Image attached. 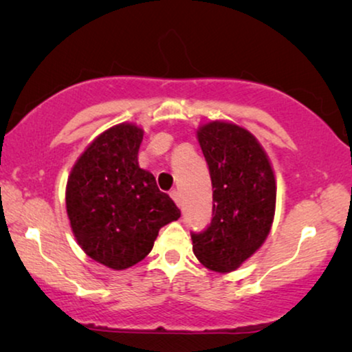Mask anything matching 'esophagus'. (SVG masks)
Returning <instances> with one entry per match:
<instances>
[{
    "label": "esophagus",
    "mask_w": 352,
    "mask_h": 352,
    "mask_svg": "<svg viewBox=\"0 0 352 352\" xmlns=\"http://www.w3.org/2000/svg\"><path fill=\"white\" fill-rule=\"evenodd\" d=\"M171 199L175 200V204L177 205V206H181V194L177 190H171Z\"/></svg>",
    "instance_id": "esophagus-1"
}]
</instances>
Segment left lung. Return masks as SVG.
I'll use <instances>...</instances> for the list:
<instances>
[{"mask_svg":"<svg viewBox=\"0 0 352 352\" xmlns=\"http://www.w3.org/2000/svg\"><path fill=\"white\" fill-rule=\"evenodd\" d=\"M213 184V219L192 234V250L206 269L228 274L259 250L276 213L277 184L267 153L248 129L210 122L197 129Z\"/></svg>","mask_w":352,"mask_h":352,"instance_id":"1","label":"left lung"}]
</instances>
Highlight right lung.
<instances>
[{"label": "right lung", "instance_id": "right-lung-1", "mask_svg": "<svg viewBox=\"0 0 352 352\" xmlns=\"http://www.w3.org/2000/svg\"><path fill=\"white\" fill-rule=\"evenodd\" d=\"M144 131L120 123L100 133L72 168L67 216L81 250L113 271L151 253L158 230L181 211L138 162Z\"/></svg>", "mask_w": 352, "mask_h": 352}]
</instances>
